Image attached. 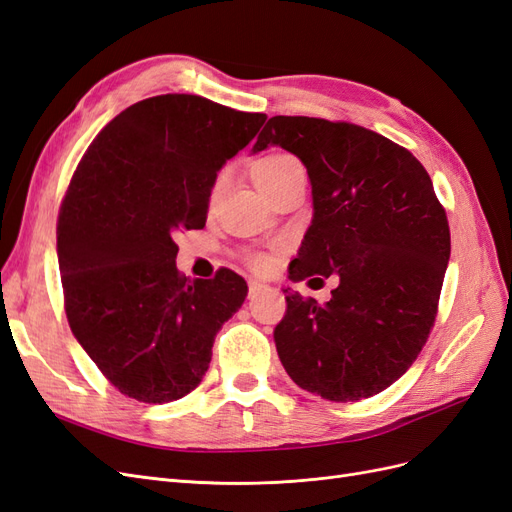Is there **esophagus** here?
Listing matches in <instances>:
<instances>
[{
  "mask_svg": "<svg viewBox=\"0 0 512 512\" xmlns=\"http://www.w3.org/2000/svg\"><path fill=\"white\" fill-rule=\"evenodd\" d=\"M267 286L265 284H262V282H256V280H252L250 282V297H256V294H260L262 290H265Z\"/></svg>",
  "mask_w": 512,
  "mask_h": 512,
  "instance_id": "34e87169",
  "label": "esophagus"
}]
</instances>
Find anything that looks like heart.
I'll list each match as a JSON object with an SVG mask.
<instances>
[{"instance_id": "b5f03b06", "label": "heart", "mask_w": 512, "mask_h": 512, "mask_svg": "<svg viewBox=\"0 0 512 512\" xmlns=\"http://www.w3.org/2000/svg\"><path fill=\"white\" fill-rule=\"evenodd\" d=\"M297 170H303V168H301L299 160L292 158L290 153H267V156L258 158L252 164V179L258 185V190L265 194L267 190L273 188V185L284 181L292 173H297ZM222 183H224L222 177L215 179L213 188H211V200L218 198V194L222 190ZM254 265L260 267V269L267 267V258L265 256H256L254 258Z\"/></svg>"}]
</instances>
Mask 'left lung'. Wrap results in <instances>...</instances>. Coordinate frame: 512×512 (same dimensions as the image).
I'll return each instance as SVG.
<instances>
[{"instance_id":"left-lung-1","label":"left lung","mask_w":512,"mask_h":512,"mask_svg":"<svg viewBox=\"0 0 512 512\" xmlns=\"http://www.w3.org/2000/svg\"><path fill=\"white\" fill-rule=\"evenodd\" d=\"M269 145L294 153L312 181L314 220L290 280L339 275L324 305L288 294L277 354L309 393L374 397L406 374L436 322L451 256L446 211L406 147L354 123L277 115L254 151Z\"/></svg>"}]
</instances>
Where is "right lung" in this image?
Returning a JSON list of instances; mask_svg holds the SVG:
<instances>
[{
    "mask_svg": "<svg viewBox=\"0 0 512 512\" xmlns=\"http://www.w3.org/2000/svg\"><path fill=\"white\" fill-rule=\"evenodd\" d=\"M265 119L190 94L147 98L108 121L76 166L57 220L64 307L121 395L168 404L194 391L243 305L235 271L181 275L175 237L205 226L218 170Z\"/></svg>",
    "mask_w": 512,
    "mask_h": 512,
    "instance_id": "add662e5",
    "label": "right lung"
}]
</instances>
